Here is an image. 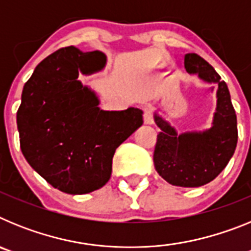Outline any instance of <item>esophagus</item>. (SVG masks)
Instances as JSON below:
<instances>
[{
  "mask_svg": "<svg viewBox=\"0 0 251 251\" xmlns=\"http://www.w3.org/2000/svg\"><path fill=\"white\" fill-rule=\"evenodd\" d=\"M143 121H145V124H148V126L153 124L152 112H151V109H148V108H146L145 113H143Z\"/></svg>",
  "mask_w": 251,
  "mask_h": 251,
  "instance_id": "1",
  "label": "esophagus"
}]
</instances>
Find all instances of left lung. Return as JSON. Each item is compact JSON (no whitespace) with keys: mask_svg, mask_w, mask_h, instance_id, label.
I'll return each instance as SVG.
<instances>
[{"mask_svg":"<svg viewBox=\"0 0 251 251\" xmlns=\"http://www.w3.org/2000/svg\"><path fill=\"white\" fill-rule=\"evenodd\" d=\"M185 69L205 83L217 85L211 127L178 133L154 110L153 118L161 132L153 163L159 176L171 185L200 187L216 178L229 163L238 143V124L227 85L215 69L197 54L185 55Z\"/></svg>","mask_w":251,"mask_h":251,"instance_id":"obj_1","label":"left lung"}]
</instances>
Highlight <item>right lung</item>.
Returning a JSON list of instances; mask_svg holds the SVG:
<instances>
[{"label":"right lung","mask_w":251,"mask_h":251,"mask_svg":"<svg viewBox=\"0 0 251 251\" xmlns=\"http://www.w3.org/2000/svg\"><path fill=\"white\" fill-rule=\"evenodd\" d=\"M106 55L60 49L35 68L17 110L20 146L28 165L52 187L84 195L103 187L115 150L143 124V112L100 109L98 94L79 74L105 68Z\"/></svg>","instance_id":"right-lung-1"}]
</instances>
